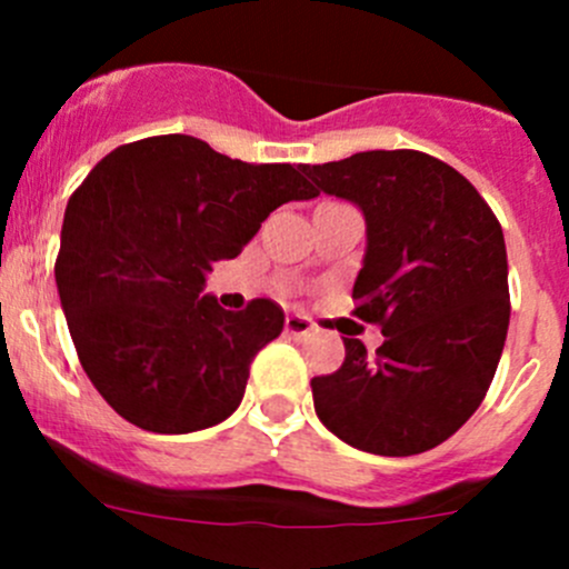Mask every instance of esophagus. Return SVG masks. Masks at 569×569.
I'll use <instances>...</instances> for the list:
<instances>
[{"label":"esophagus","instance_id":"1","mask_svg":"<svg viewBox=\"0 0 569 569\" xmlns=\"http://www.w3.org/2000/svg\"><path fill=\"white\" fill-rule=\"evenodd\" d=\"M317 330V325H313L311 317H306V313H289L286 317V332H291V336H308V332Z\"/></svg>","mask_w":569,"mask_h":569}]
</instances>
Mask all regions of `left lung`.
<instances>
[{"mask_svg":"<svg viewBox=\"0 0 569 569\" xmlns=\"http://www.w3.org/2000/svg\"><path fill=\"white\" fill-rule=\"evenodd\" d=\"M313 189L363 211L355 317L382 327L369 358L343 338L341 369L313 377V410L343 443L380 457L435 449L476 412L509 327L507 244L473 183L421 151L302 164Z\"/></svg>","mask_w":569,"mask_h":569,"instance_id":"obj_1","label":"left lung"}]
</instances>
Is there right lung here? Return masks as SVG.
<instances>
[{
	"instance_id": "1",
	"label": "right lung",
	"mask_w": 569,
	"mask_h": 569,
	"mask_svg": "<svg viewBox=\"0 0 569 569\" xmlns=\"http://www.w3.org/2000/svg\"><path fill=\"white\" fill-rule=\"evenodd\" d=\"M317 189L291 164H248L189 134L107 153L71 194L57 291L79 363L118 416L187 435L239 407L250 363L283 330L272 300L244 311L200 295L261 222Z\"/></svg>"
}]
</instances>
